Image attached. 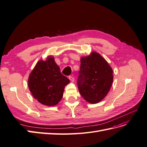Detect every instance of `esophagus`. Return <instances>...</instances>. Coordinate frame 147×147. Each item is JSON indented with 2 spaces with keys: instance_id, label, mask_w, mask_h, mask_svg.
Returning <instances> with one entry per match:
<instances>
[{
  "instance_id": "obj_1",
  "label": "esophagus",
  "mask_w": 147,
  "mask_h": 147,
  "mask_svg": "<svg viewBox=\"0 0 147 147\" xmlns=\"http://www.w3.org/2000/svg\"><path fill=\"white\" fill-rule=\"evenodd\" d=\"M69 79L71 82H74V78L73 76H69Z\"/></svg>"
}]
</instances>
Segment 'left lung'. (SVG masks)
I'll return each mask as SVG.
<instances>
[{
	"label": "left lung",
	"mask_w": 147,
	"mask_h": 147,
	"mask_svg": "<svg viewBox=\"0 0 147 147\" xmlns=\"http://www.w3.org/2000/svg\"><path fill=\"white\" fill-rule=\"evenodd\" d=\"M80 61L78 90L88 103H98L103 100L110 90L113 81L112 68L107 61L96 52L81 57Z\"/></svg>",
	"instance_id": "1"
}]
</instances>
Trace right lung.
Segmentation results:
<instances>
[{"mask_svg": "<svg viewBox=\"0 0 147 147\" xmlns=\"http://www.w3.org/2000/svg\"><path fill=\"white\" fill-rule=\"evenodd\" d=\"M69 80L61 73L52 56L39 60L29 74L28 87L33 97L42 105L55 106L63 96Z\"/></svg>", "mask_w": 147, "mask_h": 147, "instance_id": "right-lung-1", "label": "right lung"}]
</instances>
